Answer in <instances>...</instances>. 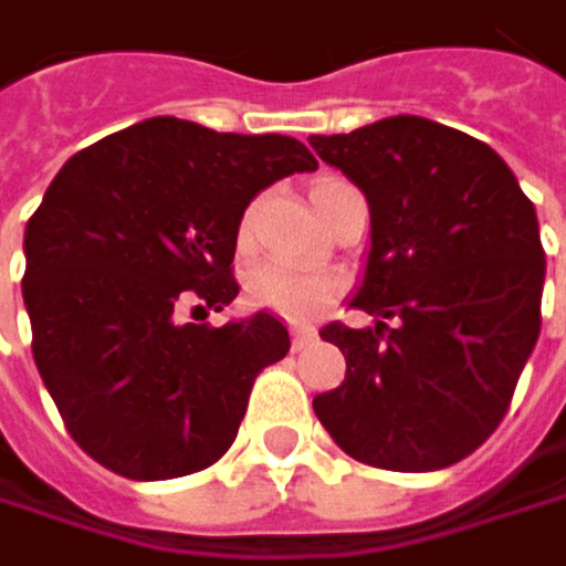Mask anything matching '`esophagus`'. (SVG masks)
<instances>
[{"mask_svg":"<svg viewBox=\"0 0 566 566\" xmlns=\"http://www.w3.org/2000/svg\"><path fill=\"white\" fill-rule=\"evenodd\" d=\"M314 340H317L314 327H304V324H294L291 327V350H307Z\"/></svg>","mask_w":566,"mask_h":566,"instance_id":"obj_1","label":"esophagus"}]
</instances>
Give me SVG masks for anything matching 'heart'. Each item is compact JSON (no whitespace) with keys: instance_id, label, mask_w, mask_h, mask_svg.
<instances>
[{"instance_id":"b5f03b06","label":"heart","mask_w":566,"mask_h":566,"mask_svg":"<svg viewBox=\"0 0 566 566\" xmlns=\"http://www.w3.org/2000/svg\"><path fill=\"white\" fill-rule=\"evenodd\" d=\"M337 179H321L314 186V192L327 189ZM252 239V209L245 212L242 226H239V245H245ZM337 279L327 272H311V269H294L284 262H262L245 275V294L262 304L272 307L291 321H311L314 314H321L327 307V301L337 294Z\"/></svg>"}]
</instances>
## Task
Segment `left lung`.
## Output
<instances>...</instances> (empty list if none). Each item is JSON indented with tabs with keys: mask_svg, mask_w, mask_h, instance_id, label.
<instances>
[{
	"mask_svg": "<svg viewBox=\"0 0 566 566\" xmlns=\"http://www.w3.org/2000/svg\"><path fill=\"white\" fill-rule=\"evenodd\" d=\"M311 147L367 196L370 252L350 307L374 317L321 331L347 377L314 412L357 462L455 465L505 419L541 334L537 212L489 144L426 117L314 134Z\"/></svg>",
	"mask_w": 566,
	"mask_h": 566,
	"instance_id": "8db88e82",
	"label": "left lung"
}]
</instances>
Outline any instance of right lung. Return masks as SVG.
Wrapping results in <instances>:
<instances>
[{
  "label": "right lung",
  "instance_id": "add662e5",
  "mask_svg": "<svg viewBox=\"0 0 566 566\" xmlns=\"http://www.w3.org/2000/svg\"><path fill=\"white\" fill-rule=\"evenodd\" d=\"M311 170L294 137L179 117L140 120L57 170L25 226L22 297L42 384L94 462L160 482L226 455L291 337L265 311L209 327L182 324L179 307L232 304L245 206Z\"/></svg>",
  "mask_w": 566,
  "mask_h": 566
}]
</instances>
